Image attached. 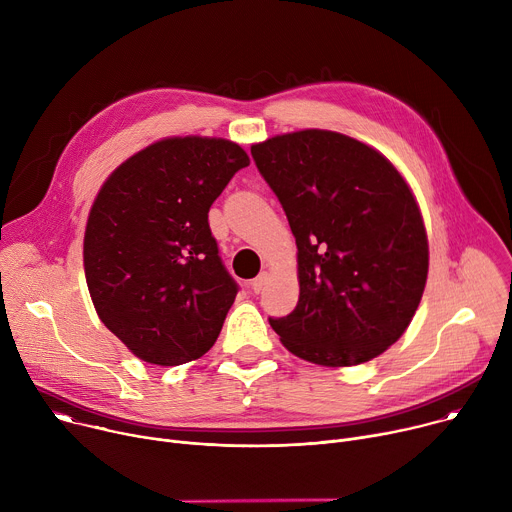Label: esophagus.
<instances>
[{"label":"esophagus","instance_id":"34e87169","mask_svg":"<svg viewBox=\"0 0 512 512\" xmlns=\"http://www.w3.org/2000/svg\"><path fill=\"white\" fill-rule=\"evenodd\" d=\"M265 283H267V273H259L253 281H251V289H253V294H259V291L265 287Z\"/></svg>","mask_w":512,"mask_h":512}]
</instances>
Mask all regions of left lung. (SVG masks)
Returning <instances> with one entry per match:
<instances>
[{"instance_id": "obj_1", "label": "left lung", "mask_w": 512, "mask_h": 512, "mask_svg": "<svg viewBox=\"0 0 512 512\" xmlns=\"http://www.w3.org/2000/svg\"><path fill=\"white\" fill-rule=\"evenodd\" d=\"M298 245L300 300L269 318L281 344L322 367L383 354L421 302L429 249L419 206L371 145L324 129L251 145Z\"/></svg>"}]
</instances>
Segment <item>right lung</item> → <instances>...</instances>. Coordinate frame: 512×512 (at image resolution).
<instances>
[{"mask_svg": "<svg viewBox=\"0 0 512 512\" xmlns=\"http://www.w3.org/2000/svg\"><path fill=\"white\" fill-rule=\"evenodd\" d=\"M249 166L221 137H168L101 186L85 231V275L101 322L141 360L176 367L221 334L239 291L218 257L208 210Z\"/></svg>", "mask_w": 512, "mask_h": 512, "instance_id": "1", "label": "right lung"}]
</instances>
